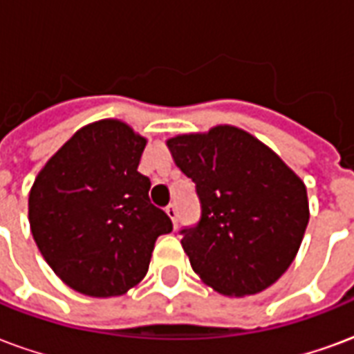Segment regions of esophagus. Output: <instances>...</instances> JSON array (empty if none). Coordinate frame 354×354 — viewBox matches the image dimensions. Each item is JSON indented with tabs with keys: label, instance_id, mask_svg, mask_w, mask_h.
<instances>
[{
	"label": "esophagus",
	"instance_id": "1",
	"mask_svg": "<svg viewBox=\"0 0 354 354\" xmlns=\"http://www.w3.org/2000/svg\"><path fill=\"white\" fill-rule=\"evenodd\" d=\"M167 214H169V218L172 220V223L176 225V222H178V207L176 205H169V207H167Z\"/></svg>",
	"mask_w": 354,
	"mask_h": 354
}]
</instances>
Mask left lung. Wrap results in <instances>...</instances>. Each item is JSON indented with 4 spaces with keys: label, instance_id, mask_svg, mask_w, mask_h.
<instances>
[{
    "label": "left lung",
    "instance_id": "1",
    "mask_svg": "<svg viewBox=\"0 0 354 354\" xmlns=\"http://www.w3.org/2000/svg\"><path fill=\"white\" fill-rule=\"evenodd\" d=\"M167 146L201 201L199 223L182 230L193 271L223 296L269 288L294 261L309 222L301 178L231 124L178 134Z\"/></svg>",
    "mask_w": 354,
    "mask_h": 354
}]
</instances>
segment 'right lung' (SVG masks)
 Masks as SVG:
<instances>
[{
    "label": "right lung",
    "instance_id": "obj_1",
    "mask_svg": "<svg viewBox=\"0 0 354 354\" xmlns=\"http://www.w3.org/2000/svg\"><path fill=\"white\" fill-rule=\"evenodd\" d=\"M147 138L119 119L73 134L35 176L28 220L39 252L70 288L123 296L149 269L155 241L172 231L140 174Z\"/></svg>",
    "mask_w": 354,
    "mask_h": 354
}]
</instances>
